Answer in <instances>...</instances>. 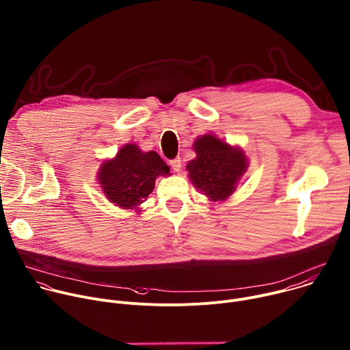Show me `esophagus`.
I'll use <instances>...</instances> for the list:
<instances>
[{
	"mask_svg": "<svg viewBox=\"0 0 350 350\" xmlns=\"http://www.w3.org/2000/svg\"><path fill=\"white\" fill-rule=\"evenodd\" d=\"M170 164H171V167H172V170H174L175 172H179V171H180V168H182V163H180V159H175V160H171V161H170Z\"/></svg>",
	"mask_w": 350,
	"mask_h": 350,
	"instance_id": "1",
	"label": "esophagus"
}]
</instances>
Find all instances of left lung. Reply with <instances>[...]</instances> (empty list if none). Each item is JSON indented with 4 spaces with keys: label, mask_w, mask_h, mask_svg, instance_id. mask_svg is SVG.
I'll use <instances>...</instances> for the list:
<instances>
[{
    "label": "left lung",
    "mask_w": 350,
    "mask_h": 350,
    "mask_svg": "<svg viewBox=\"0 0 350 350\" xmlns=\"http://www.w3.org/2000/svg\"><path fill=\"white\" fill-rule=\"evenodd\" d=\"M193 150L196 159L186 165L189 180L211 201H225L237 189L247 172L248 159L240 146H232L214 133L198 136Z\"/></svg>",
    "instance_id": "obj_1"
}]
</instances>
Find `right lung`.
Instances as JSON below:
<instances>
[{
  "mask_svg": "<svg viewBox=\"0 0 350 350\" xmlns=\"http://www.w3.org/2000/svg\"><path fill=\"white\" fill-rule=\"evenodd\" d=\"M96 175L99 187L111 204L139 213L156 179L171 174L156 152H144L135 144H126L113 159L102 161Z\"/></svg>",
  "mask_w": 350,
  "mask_h": 350,
  "instance_id": "add662e5",
  "label": "right lung"
}]
</instances>
